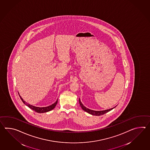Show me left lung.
Returning <instances> with one entry per match:
<instances>
[{
  "instance_id": "8db88e82",
  "label": "left lung",
  "mask_w": 150,
  "mask_h": 150,
  "mask_svg": "<svg viewBox=\"0 0 150 150\" xmlns=\"http://www.w3.org/2000/svg\"><path fill=\"white\" fill-rule=\"evenodd\" d=\"M79 103H80V106L82 108V110L85 111L86 112L89 113L90 115H94V116H100V115H104V114L107 113L108 112L110 111L111 110H112L113 108H115V107H116H116H115L114 108H112L111 109H108V110H102V111H95V110H90L89 109L87 108L85 106H84L83 104L82 103V102H81V101L80 100V98H79Z\"/></svg>"
}]
</instances>
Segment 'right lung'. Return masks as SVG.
I'll use <instances>...</instances> for the list:
<instances>
[{
  "mask_svg": "<svg viewBox=\"0 0 150 150\" xmlns=\"http://www.w3.org/2000/svg\"><path fill=\"white\" fill-rule=\"evenodd\" d=\"M19 95L20 98H21V100L23 101V104H25L26 106H27L28 108H30V109L33 110L37 112H38V113H44V112H47L50 111V110H53L54 108H55V106L57 105V100H58V99H57V101L54 103L52 104V105H50V106L46 107H37L33 106L32 105H30V104L27 103L22 98V97L20 96L19 93Z\"/></svg>",
  "mask_w": 150,
  "mask_h": 150,
  "instance_id": "1",
  "label": "right lung"
}]
</instances>
